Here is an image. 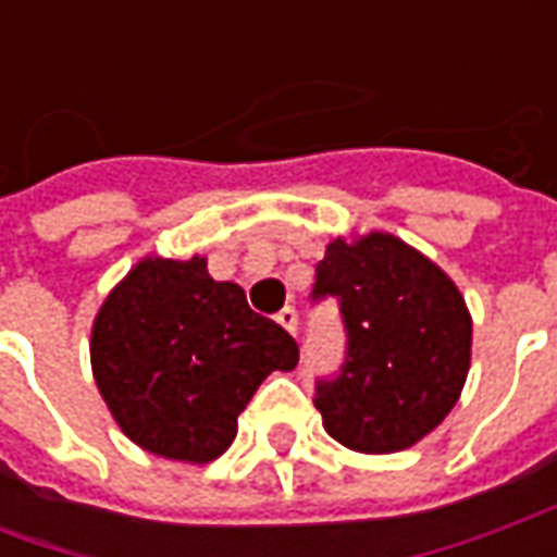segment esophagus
<instances>
[{
  "mask_svg": "<svg viewBox=\"0 0 557 557\" xmlns=\"http://www.w3.org/2000/svg\"><path fill=\"white\" fill-rule=\"evenodd\" d=\"M277 322L286 327L289 334H298V313H295V307H283L277 313Z\"/></svg>",
  "mask_w": 557,
  "mask_h": 557,
  "instance_id": "1",
  "label": "esophagus"
}]
</instances>
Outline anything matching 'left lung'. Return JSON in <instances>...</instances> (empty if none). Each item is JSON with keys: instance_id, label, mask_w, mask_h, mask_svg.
I'll list each match as a JSON object with an SVG mask.
<instances>
[{"instance_id": "left-lung-1", "label": "left lung", "mask_w": 557, "mask_h": 557, "mask_svg": "<svg viewBox=\"0 0 557 557\" xmlns=\"http://www.w3.org/2000/svg\"><path fill=\"white\" fill-rule=\"evenodd\" d=\"M315 298L337 295L349 351L315 409L358 454H397L426 438L462 394L471 313L442 268L391 232L337 235L315 265Z\"/></svg>"}]
</instances>
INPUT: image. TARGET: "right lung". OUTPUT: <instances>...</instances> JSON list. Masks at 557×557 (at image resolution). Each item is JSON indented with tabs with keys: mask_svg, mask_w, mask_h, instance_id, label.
<instances>
[{
	"mask_svg": "<svg viewBox=\"0 0 557 557\" xmlns=\"http://www.w3.org/2000/svg\"><path fill=\"white\" fill-rule=\"evenodd\" d=\"M91 375L107 409L143 450L206 466L238 432V414L298 343L247 307L206 256H143L91 322Z\"/></svg>",
	"mask_w": 557,
	"mask_h": 557,
	"instance_id": "add662e5",
	"label": "right lung"
}]
</instances>
